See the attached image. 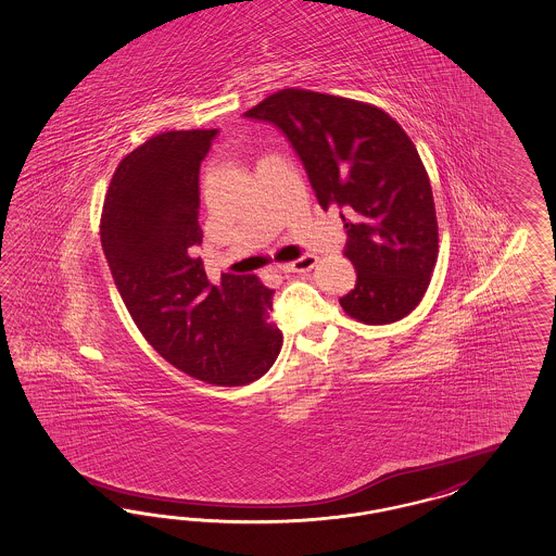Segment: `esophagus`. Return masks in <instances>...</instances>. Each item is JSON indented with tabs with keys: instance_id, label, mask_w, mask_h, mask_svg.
I'll list each match as a JSON object with an SVG mask.
<instances>
[{
	"instance_id": "esophagus-1",
	"label": "esophagus",
	"mask_w": 556,
	"mask_h": 556,
	"mask_svg": "<svg viewBox=\"0 0 556 556\" xmlns=\"http://www.w3.org/2000/svg\"><path fill=\"white\" fill-rule=\"evenodd\" d=\"M317 255L306 254L299 257V260H294V262L282 264V266H280V270L285 271V274H292V271H308L313 270V268L317 266Z\"/></svg>"
}]
</instances>
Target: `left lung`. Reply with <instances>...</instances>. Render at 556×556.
Instances as JSON below:
<instances>
[{
	"instance_id": "obj_1",
	"label": "left lung",
	"mask_w": 556,
	"mask_h": 556,
	"mask_svg": "<svg viewBox=\"0 0 556 556\" xmlns=\"http://www.w3.org/2000/svg\"><path fill=\"white\" fill-rule=\"evenodd\" d=\"M282 129L318 205L343 208V254L357 270L339 299L350 317L390 325L422 301L439 255L429 175L413 140L380 108L345 97L282 89L250 112Z\"/></svg>"
}]
</instances>
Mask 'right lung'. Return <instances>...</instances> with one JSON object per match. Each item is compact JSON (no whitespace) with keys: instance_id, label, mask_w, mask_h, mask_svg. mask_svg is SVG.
<instances>
[{"instance_id":"1","label":"right lung","mask_w":556,"mask_h":556,"mask_svg":"<svg viewBox=\"0 0 556 556\" xmlns=\"http://www.w3.org/2000/svg\"><path fill=\"white\" fill-rule=\"evenodd\" d=\"M217 134L164 131L129 152L103 203L101 245L146 341L191 378L231 388L270 369L282 333L268 323L274 290L254 274L211 285L194 254L199 168Z\"/></svg>"}]
</instances>
